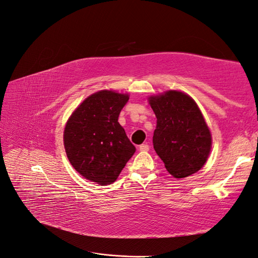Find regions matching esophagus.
Masks as SVG:
<instances>
[{
	"label": "esophagus",
	"instance_id": "esophagus-1",
	"mask_svg": "<svg viewBox=\"0 0 258 258\" xmlns=\"http://www.w3.org/2000/svg\"><path fill=\"white\" fill-rule=\"evenodd\" d=\"M139 150L140 151H149V146L147 145V144H144V145H141L140 147H139Z\"/></svg>",
	"mask_w": 258,
	"mask_h": 258
}]
</instances>
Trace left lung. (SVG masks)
<instances>
[{"mask_svg": "<svg viewBox=\"0 0 258 258\" xmlns=\"http://www.w3.org/2000/svg\"><path fill=\"white\" fill-rule=\"evenodd\" d=\"M157 117L153 148L174 177L198 172L207 162L212 147L210 129L190 96L169 90L149 97Z\"/></svg>", "mask_w": 258, "mask_h": 258, "instance_id": "8db88e82", "label": "left lung"}]
</instances>
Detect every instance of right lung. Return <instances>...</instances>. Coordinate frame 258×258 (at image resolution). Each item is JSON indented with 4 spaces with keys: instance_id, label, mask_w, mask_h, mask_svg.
<instances>
[{
    "instance_id": "add662e5",
    "label": "right lung",
    "mask_w": 258,
    "mask_h": 258,
    "mask_svg": "<svg viewBox=\"0 0 258 258\" xmlns=\"http://www.w3.org/2000/svg\"><path fill=\"white\" fill-rule=\"evenodd\" d=\"M128 100L127 94L97 91L76 108L66 123L64 146L68 160L79 174L99 185L116 181L136 151L118 122Z\"/></svg>"
}]
</instances>
